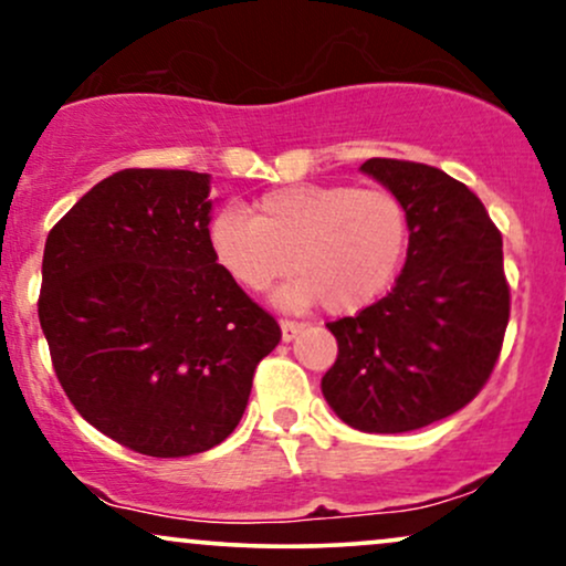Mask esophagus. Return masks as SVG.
Here are the masks:
<instances>
[{"instance_id":"1","label":"esophagus","mask_w":566,"mask_h":566,"mask_svg":"<svg viewBox=\"0 0 566 566\" xmlns=\"http://www.w3.org/2000/svg\"><path fill=\"white\" fill-rule=\"evenodd\" d=\"M302 323H291V319H283L281 323V333H283V340L289 344V340H294L298 333H302Z\"/></svg>"}]
</instances>
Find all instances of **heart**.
Returning a JSON list of instances; mask_svg holds the SVG:
<instances>
[{
    "instance_id": "obj_1",
    "label": "heart",
    "mask_w": 566,
    "mask_h": 566,
    "mask_svg": "<svg viewBox=\"0 0 566 566\" xmlns=\"http://www.w3.org/2000/svg\"><path fill=\"white\" fill-rule=\"evenodd\" d=\"M214 260L241 289L275 294L289 310L323 304L333 315L365 310L390 289L409 247L407 209L386 188L294 184L256 199L254 212L222 209L209 226Z\"/></svg>"
}]
</instances>
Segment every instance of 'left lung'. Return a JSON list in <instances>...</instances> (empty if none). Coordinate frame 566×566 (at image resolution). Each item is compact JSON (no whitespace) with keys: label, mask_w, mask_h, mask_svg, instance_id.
Returning <instances> with one entry per match:
<instances>
[{"label":"left lung","mask_w":566,"mask_h":566,"mask_svg":"<svg viewBox=\"0 0 566 566\" xmlns=\"http://www.w3.org/2000/svg\"><path fill=\"white\" fill-rule=\"evenodd\" d=\"M407 209V262L388 296L327 323L331 409L361 432H409L470 403L496 365L509 323L501 233L483 201L443 170L401 159L359 167Z\"/></svg>","instance_id":"left-lung-1"}]
</instances>
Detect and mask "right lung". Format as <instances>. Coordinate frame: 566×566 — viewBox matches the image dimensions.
<instances>
[{
  "label": "right lung",
  "instance_id": "1",
  "mask_svg": "<svg viewBox=\"0 0 566 566\" xmlns=\"http://www.w3.org/2000/svg\"><path fill=\"white\" fill-rule=\"evenodd\" d=\"M207 172L120 170L49 230L39 319L83 420L146 457L226 441L281 327L220 268Z\"/></svg>",
  "mask_w": 566,
  "mask_h": 566
}]
</instances>
